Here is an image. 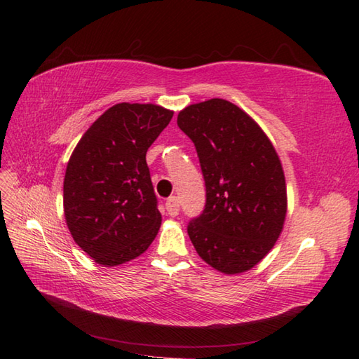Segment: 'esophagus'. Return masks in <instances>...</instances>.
Returning <instances> with one entry per match:
<instances>
[{
	"label": "esophagus",
	"mask_w": 359,
	"mask_h": 359,
	"mask_svg": "<svg viewBox=\"0 0 359 359\" xmlns=\"http://www.w3.org/2000/svg\"><path fill=\"white\" fill-rule=\"evenodd\" d=\"M165 208H166V212L168 215H170L171 217H175L179 215V211H180V203H179V199L175 196H171L170 199L166 201V203H165Z\"/></svg>",
	"instance_id": "34e87169"
}]
</instances>
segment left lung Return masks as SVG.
Instances as JSON below:
<instances>
[{
	"instance_id": "8db88e82",
	"label": "left lung",
	"mask_w": 359,
	"mask_h": 359,
	"mask_svg": "<svg viewBox=\"0 0 359 359\" xmlns=\"http://www.w3.org/2000/svg\"><path fill=\"white\" fill-rule=\"evenodd\" d=\"M177 125L194 143L207 188L202 215L188 224L189 239L212 269H253L278 241L287 215L276 151L247 112L222 98L187 106Z\"/></svg>"
}]
</instances>
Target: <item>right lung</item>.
Segmentation results:
<instances>
[{
    "label": "right lung",
    "instance_id": "1",
    "mask_svg": "<svg viewBox=\"0 0 359 359\" xmlns=\"http://www.w3.org/2000/svg\"><path fill=\"white\" fill-rule=\"evenodd\" d=\"M172 114L151 103H118L75 147L63 184L65 217L75 243L97 264L131 261L157 236L162 216L147 151Z\"/></svg>",
    "mask_w": 359,
    "mask_h": 359
}]
</instances>
